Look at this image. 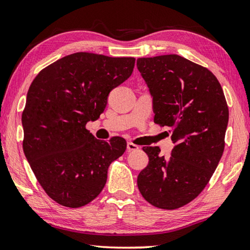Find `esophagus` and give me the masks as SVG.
I'll return each mask as SVG.
<instances>
[{
	"label": "esophagus",
	"mask_w": 250,
	"mask_h": 250,
	"mask_svg": "<svg viewBox=\"0 0 250 250\" xmlns=\"http://www.w3.org/2000/svg\"><path fill=\"white\" fill-rule=\"evenodd\" d=\"M138 149H139V147L137 145H135L133 143L127 144V150H128V151H135V150H138Z\"/></svg>",
	"instance_id": "1"
}]
</instances>
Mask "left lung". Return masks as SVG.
Masks as SVG:
<instances>
[{"label":"left lung","mask_w":250,"mask_h":250,"mask_svg":"<svg viewBox=\"0 0 250 250\" xmlns=\"http://www.w3.org/2000/svg\"><path fill=\"white\" fill-rule=\"evenodd\" d=\"M137 67L153 97L154 123L168 126V158L145 147L149 163L137 177L140 194L157 208L189 204L209 183L222 157L229 107L214 75L176 54L140 58Z\"/></svg>","instance_id":"obj_1"}]
</instances>
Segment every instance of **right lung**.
<instances>
[{
	"instance_id": "1",
	"label": "right lung",
	"mask_w": 250,
	"mask_h": 250,
	"mask_svg": "<svg viewBox=\"0 0 250 250\" xmlns=\"http://www.w3.org/2000/svg\"><path fill=\"white\" fill-rule=\"evenodd\" d=\"M134 58L77 52L37 75L21 114L22 148L52 200L79 208L97 198L110 164L126 150V140H98L86 128L104 111L107 96L133 73Z\"/></svg>"
}]
</instances>
